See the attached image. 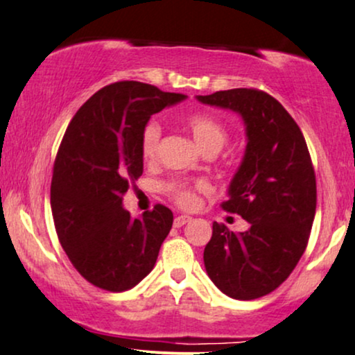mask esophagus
Returning <instances> with one entry per match:
<instances>
[{"mask_svg":"<svg viewBox=\"0 0 355 355\" xmlns=\"http://www.w3.org/2000/svg\"><path fill=\"white\" fill-rule=\"evenodd\" d=\"M187 222H191V217H189V215H178V217L174 218V227L181 228L182 225H186Z\"/></svg>","mask_w":355,"mask_h":355,"instance_id":"1","label":"esophagus"}]
</instances>
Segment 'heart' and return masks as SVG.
<instances>
[{
    "instance_id": "1",
    "label": "heart",
    "mask_w": 355,
    "mask_h": 355,
    "mask_svg": "<svg viewBox=\"0 0 355 355\" xmlns=\"http://www.w3.org/2000/svg\"><path fill=\"white\" fill-rule=\"evenodd\" d=\"M189 132L194 137L196 144L205 151L218 153L228 140V132L222 122L207 114H191L186 119ZM161 140V125L156 121H151L144 127L141 132V155L145 159L151 161L156 156ZM169 196L178 205L184 209H192L197 204L196 189L186 182H173L168 186Z\"/></svg>"
}]
</instances>
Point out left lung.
<instances>
[{"label":"left lung","instance_id":"1","mask_svg":"<svg viewBox=\"0 0 355 355\" xmlns=\"http://www.w3.org/2000/svg\"><path fill=\"white\" fill-rule=\"evenodd\" d=\"M197 99L245 121L246 151L222 207L241 215L250 230L233 233L215 222L204 264L225 295L254 300L277 288L306 250L316 211L315 169L300 127L270 94L236 87Z\"/></svg>","mask_w":355,"mask_h":355}]
</instances>
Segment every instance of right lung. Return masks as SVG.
<instances>
[{
  "mask_svg": "<svg viewBox=\"0 0 355 355\" xmlns=\"http://www.w3.org/2000/svg\"><path fill=\"white\" fill-rule=\"evenodd\" d=\"M186 98L140 81L112 83L81 105L63 135L50 187L55 230L96 287L123 292L155 268L173 211L158 204L133 220L122 197L144 173L141 132L150 117Z\"/></svg>",
  "mask_w": 355,
  "mask_h": 355,
  "instance_id": "1",
  "label": "right lung"
}]
</instances>
